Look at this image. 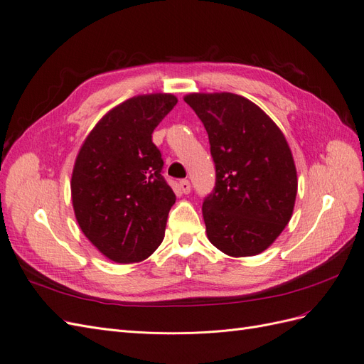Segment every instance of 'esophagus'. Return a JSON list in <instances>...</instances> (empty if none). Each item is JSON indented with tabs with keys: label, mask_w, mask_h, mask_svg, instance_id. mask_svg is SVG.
Masks as SVG:
<instances>
[{
	"label": "esophagus",
	"mask_w": 364,
	"mask_h": 364,
	"mask_svg": "<svg viewBox=\"0 0 364 364\" xmlns=\"http://www.w3.org/2000/svg\"><path fill=\"white\" fill-rule=\"evenodd\" d=\"M179 186H181V191H182L183 194H188V193L191 191V183H190V181H186V179L181 181V182H179Z\"/></svg>",
	"instance_id": "34e87169"
}]
</instances>
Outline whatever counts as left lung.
<instances>
[{"label":"left lung","instance_id":"1","mask_svg":"<svg viewBox=\"0 0 364 364\" xmlns=\"http://www.w3.org/2000/svg\"><path fill=\"white\" fill-rule=\"evenodd\" d=\"M203 123L215 164V186L202 206L208 240L234 258L266 250L289 225L297 174L274 121L232 92L183 97Z\"/></svg>","mask_w":364,"mask_h":364}]
</instances>
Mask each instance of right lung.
I'll return each mask as SVG.
<instances>
[{
  "label": "right lung",
  "instance_id": "1",
  "mask_svg": "<svg viewBox=\"0 0 364 364\" xmlns=\"http://www.w3.org/2000/svg\"><path fill=\"white\" fill-rule=\"evenodd\" d=\"M178 103L173 94L132 97L98 121L77 153L71 200L82 232L119 264L149 258L176 202L151 134Z\"/></svg>",
  "mask_w": 364,
  "mask_h": 364
}]
</instances>
